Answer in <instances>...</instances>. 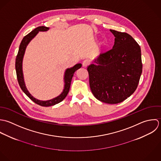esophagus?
<instances>
[{
  "label": "esophagus",
  "mask_w": 161,
  "mask_h": 161,
  "mask_svg": "<svg viewBox=\"0 0 161 161\" xmlns=\"http://www.w3.org/2000/svg\"><path fill=\"white\" fill-rule=\"evenodd\" d=\"M89 64H90V62L88 60H85L82 63V65L83 67H86Z\"/></svg>",
  "instance_id": "34e87169"
}]
</instances>
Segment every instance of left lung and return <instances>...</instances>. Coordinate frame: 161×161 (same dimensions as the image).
<instances>
[{
  "label": "left lung",
  "mask_w": 161,
  "mask_h": 161,
  "mask_svg": "<svg viewBox=\"0 0 161 161\" xmlns=\"http://www.w3.org/2000/svg\"><path fill=\"white\" fill-rule=\"evenodd\" d=\"M114 38L113 48L100 53L87 70L90 86L99 101L117 104L136 90L142 73L141 48L128 33L111 30Z\"/></svg>",
  "instance_id": "1"
}]
</instances>
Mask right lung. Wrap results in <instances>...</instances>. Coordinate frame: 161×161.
Listing matches in <instances>:
<instances>
[{
  "label": "right lung",
  "instance_id": "1",
  "mask_svg": "<svg viewBox=\"0 0 161 161\" xmlns=\"http://www.w3.org/2000/svg\"><path fill=\"white\" fill-rule=\"evenodd\" d=\"M49 29H50L49 27H44V26L38 27L35 29L31 32L27 34L26 36H25L20 43L18 54H17L16 59H15V69H16L17 80H18L19 84L20 87L21 88L22 90L31 100H32L34 103H35L36 104H37L40 106H45V107L55 105L56 104L60 103L61 101H62L64 99L69 92L71 80H72V78L75 72L78 69L80 68L82 66V64H75V66H73L71 68H67L65 70L64 78V88L62 93L60 95H58V97H55L50 100L42 101V100H39V99L35 98L29 93V92L27 90V88H26V86H25V83L24 81V74H23V69H22L23 58H24V54L25 52V50H26L27 45L30 43V42L37 35L38 33L39 32H47L49 30Z\"/></svg>",
  "mask_w": 161,
  "mask_h": 161
}]
</instances>
